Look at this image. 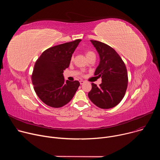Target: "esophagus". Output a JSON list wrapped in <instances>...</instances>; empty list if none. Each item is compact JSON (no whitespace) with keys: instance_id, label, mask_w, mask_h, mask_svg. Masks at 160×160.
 <instances>
[{"instance_id":"1","label":"esophagus","mask_w":160,"mask_h":160,"mask_svg":"<svg viewBox=\"0 0 160 160\" xmlns=\"http://www.w3.org/2000/svg\"><path fill=\"white\" fill-rule=\"evenodd\" d=\"M84 83H85V81H83V80H80V83L81 85L83 84Z\"/></svg>"}]
</instances>
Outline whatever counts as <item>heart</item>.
<instances>
[{"mask_svg":"<svg viewBox=\"0 0 160 160\" xmlns=\"http://www.w3.org/2000/svg\"><path fill=\"white\" fill-rule=\"evenodd\" d=\"M85 55H86V57L87 58V59L91 58V57H93V56H95L96 57V54L95 53L92 51H90V50H87L86 52H85ZM73 56H72L71 58V61H73Z\"/></svg>","mask_w":160,"mask_h":160,"instance_id":"heart-1","label":"heart"}]
</instances>
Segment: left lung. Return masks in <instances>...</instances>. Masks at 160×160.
Returning a JSON list of instances; mask_svg holds the SVG:
<instances>
[{
  "label": "left lung",
  "instance_id": "left-lung-1",
  "mask_svg": "<svg viewBox=\"0 0 160 160\" xmlns=\"http://www.w3.org/2000/svg\"><path fill=\"white\" fill-rule=\"evenodd\" d=\"M100 56V63L94 75L101 77L99 87L92 83L88 94L90 100L101 109L118 105L123 98L128 85L126 66L120 55L109 45L97 40H90Z\"/></svg>",
  "mask_w": 160,
  "mask_h": 160
}]
</instances>
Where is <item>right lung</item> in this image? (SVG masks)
<instances>
[{
    "mask_svg": "<svg viewBox=\"0 0 160 160\" xmlns=\"http://www.w3.org/2000/svg\"><path fill=\"white\" fill-rule=\"evenodd\" d=\"M81 39L51 47L44 51L35 63L32 82L40 100L52 108L62 107L73 98L80 86L77 80H64V70Z\"/></svg>",
    "mask_w": 160,
    "mask_h": 160,
    "instance_id": "obj_1",
    "label": "right lung"
}]
</instances>
